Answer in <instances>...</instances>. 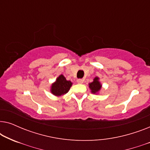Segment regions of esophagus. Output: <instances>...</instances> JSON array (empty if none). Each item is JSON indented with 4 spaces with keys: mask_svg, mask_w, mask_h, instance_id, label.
I'll use <instances>...</instances> for the list:
<instances>
[{
    "mask_svg": "<svg viewBox=\"0 0 150 150\" xmlns=\"http://www.w3.org/2000/svg\"><path fill=\"white\" fill-rule=\"evenodd\" d=\"M77 83H79V84H82V83H83V79H78L77 80Z\"/></svg>",
    "mask_w": 150,
    "mask_h": 150,
    "instance_id": "obj_1",
    "label": "esophagus"
}]
</instances>
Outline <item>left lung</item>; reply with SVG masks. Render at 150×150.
Masks as SVG:
<instances>
[{"label":"left lung","instance_id":"obj_1","mask_svg":"<svg viewBox=\"0 0 150 150\" xmlns=\"http://www.w3.org/2000/svg\"><path fill=\"white\" fill-rule=\"evenodd\" d=\"M89 85L90 89L91 90V93H98L102 87L101 84H100L99 82V78L98 77H96L95 79H93V81L92 82V83H89Z\"/></svg>","mask_w":150,"mask_h":150}]
</instances>
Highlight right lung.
Returning <instances> with one entry per match:
<instances>
[{
	"label": "right lung",
	"mask_w": 150,
	"mask_h": 150,
	"mask_svg": "<svg viewBox=\"0 0 150 150\" xmlns=\"http://www.w3.org/2000/svg\"><path fill=\"white\" fill-rule=\"evenodd\" d=\"M71 81H67L63 75H60L51 86V93L56 96H61L67 93L71 87Z\"/></svg>",
	"instance_id": "right-lung-1"
}]
</instances>
